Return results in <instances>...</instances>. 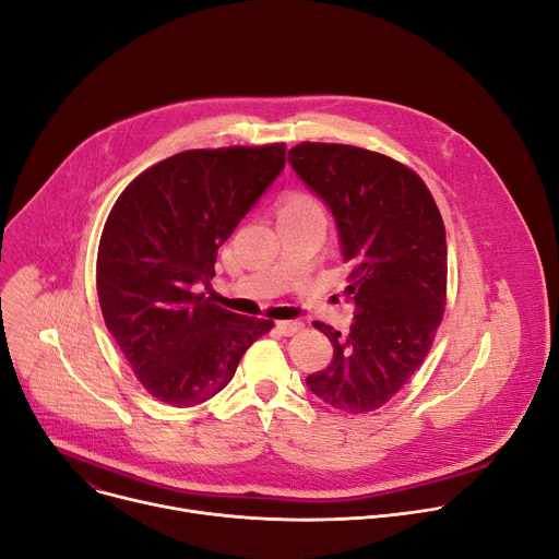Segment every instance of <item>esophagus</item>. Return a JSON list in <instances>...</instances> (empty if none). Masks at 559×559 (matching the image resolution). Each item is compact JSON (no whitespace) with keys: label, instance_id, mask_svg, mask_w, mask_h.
<instances>
[{"label":"esophagus","instance_id":"obj_1","mask_svg":"<svg viewBox=\"0 0 559 559\" xmlns=\"http://www.w3.org/2000/svg\"><path fill=\"white\" fill-rule=\"evenodd\" d=\"M275 326H277V331L282 335H295V333H299V331L305 329V322H299V320H280Z\"/></svg>","mask_w":559,"mask_h":559}]
</instances>
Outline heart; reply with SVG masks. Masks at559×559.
Here are the masks:
<instances>
[{
	"instance_id": "obj_1",
	"label": "heart",
	"mask_w": 559,
	"mask_h": 559,
	"mask_svg": "<svg viewBox=\"0 0 559 559\" xmlns=\"http://www.w3.org/2000/svg\"><path fill=\"white\" fill-rule=\"evenodd\" d=\"M277 212H320L322 214V205L320 201L309 194V192H302V190H295V192H288L282 197L280 205H277Z\"/></svg>"
}]
</instances>
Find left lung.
<instances>
[{
    "label": "left lung",
    "mask_w": 559,
    "mask_h": 559,
    "mask_svg": "<svg viewBox=\"0 0 559 559\" xmlns=\"http://www.w3.org/2000/svg\"><path fill=\"white\" fill-rule=\"evenodd\" d=\"M288 163L331 207L342 260L352 269V331L316 322L333 345L311 392L347 414H367L399 394L423 365L448 297L445 226L432 192L407 165L340 143H299Z\"/></svg>",
    "instance_id": "obj_1"
}]
</instances>
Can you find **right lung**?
Instances as JSON below:
<instances>
[{
    "label": "right lung",
    "mask_w": 559,
    "mask_h": 559,
    "mask_svg": "<svg viewBox=\"0 0 559 559\" xmlns=\"http://www.w3.org/2000/svg\"><path fill=\"white\" fill-rule=\"evenodd\" d=\"M286 145L188 150L139 175L103 228L96 288L105 324L147 394L192 407L233 380L273 320L212 305L199 282L217 250L275 181Z\"/></svg>",
    "instance_id": "right-lung-1"
}]
</instances>
